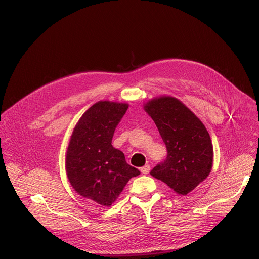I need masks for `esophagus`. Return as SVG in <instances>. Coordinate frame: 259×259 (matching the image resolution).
<instances>
[{
  "label": "esophagus",
  "instance_id": "34e87169",
  "mask_svg": "<svg viewBox=\"0 0 259 259\" xmlns=\"http://www.w3.org/2000/svg\"><path fill=\"white\" fill-rule=\"evenodd\" d=\"M150 169H151L150 165H145V166H143V167L140 168V171H141V173H143V174H149Z\"/></svg>",
  "mask_w": 259,
  "mask_h": 259
}]
</instances>
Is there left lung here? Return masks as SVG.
I'll use <instances>...</instances> for the list:
<instances>
[{
    "label": "left lung",
    "mask_w": 259,
    "mask_h": 259,
    "mask_svg": "<svg viewBox=\"0 0 259 259\" xmlns=\"http://www.w3.org/2000/svg\"><path fill=\"white\" fill-rule=\"evenodd\" d=\"M167 147L166 159L151 175L179 195L189 194L212 169L213 146L203 123L182 102L164 96L144 106Z\"/></svg>",
    "instance_id": "1"
}]
</instances>
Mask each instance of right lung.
I'll return each mask as SVG.
<instances>
[{
  "instance_id": "add662e5",
  "label": "right lung",
  "mask_w": 259,
  "mask_h": 259,
  "mask_svg": "<svg viewBox=\"0 0 259 259\" xmlns=\"http://www.w3.org/2000/svg\"><path fill=\"white\" fill-rule=\"evenodd\" d=\"M128 104L99 101L82 116L66 152V174L75 191L101 206H110L129 181L140 174L112 145Z\"/></svg>"
}]
</instances>
